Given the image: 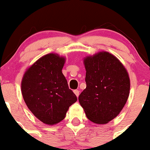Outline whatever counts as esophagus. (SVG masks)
Instances as JSON below:
<instances>
[{"label":"esophagus","mask_w":150,"mask_h":150,"mask_svg":"<svg viewBox=\"0 0 150 150\" xmlns=\"http://www.w3.org/2000/svg\"><path fill=\"white\" fill-rule=\"evenodd\" d=\"M74 94L76 96V97H78L79 95V91L78 90H74Z\"/></svg>","instance_id":"obj_1"}]
</instances>
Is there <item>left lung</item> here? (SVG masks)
<instances>
[{
    "mask_svg": "<svg viewBox=\"0 0 150 150\" xmlns=\"http://www.w3.org/2000/svg\"><path fill=\"white\" fill-rule=\"evenodd\" d=\"M87 87L79 96L87 117L96 124H106L116 117L127 102L130 78L122 63L108 52L84 58Z\"/></svg>",
    "mask_w": 150,
    "mask_h": 150,
    "instance_id": "left-lung-1",
    "label": "left lung"
}]
</instances>
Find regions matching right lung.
Wrapping results in <instances>:
<instances>
[{"mask_svg":"<svg viewBox=\"0 0 150 150\" xmlns=\"http://www.w3.org/2000/svg\"><path fill=\"white\" fill-rule=\"evenodd\" d=\"M66 58L55 53L43 56L27 69L21 82L25 103L34 116L47 125L66 117L69 106L77 100L62 73Z\"/></svg>","mask_w":150,"mask_h":150,"instance_id":"obj_1","label":"right lung"}]
</instances>
